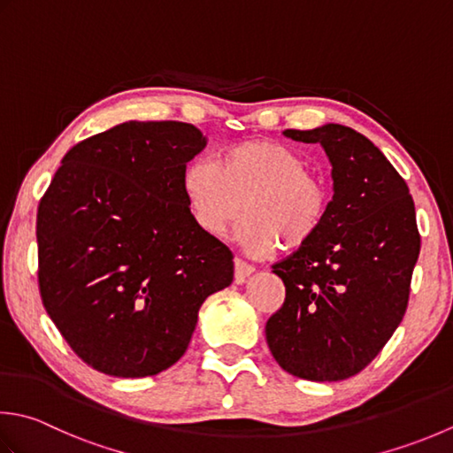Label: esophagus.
I'll return each mask as SVG.
<instances>
[{"mask_svg":"<svg viewBox=\"0 0 453 453\" xmlns=\"http://www.w3.org/2000/svg\"><path fill=\"white\" fill-rule=\"evenodd\" d=\"M234 265H235V273H234L235 282H245V279L250 277V274L255 271L253 265H250V263L243 261V259H239V257H235Z\"/></svg>","mask_w":453,"mask_h":453,"instance_id":"esophagus-1","label":"esophagus"}]
</instances>
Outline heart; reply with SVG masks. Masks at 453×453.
<instances>
[{
    "instance_id": "1",
    "label": "heart",
    "mask_w": 453,
    "mask_h": 453,
    "mask_svg": "<svg viewBox=\"0 0 453 453\" xmlns=\"http://www.w3.org/2000/svg\"><path fill=\"white\" fill-rule=\"evenodd\" d=\"M182 192L208 235L224 234L243 208L235 237L253 255H269L277 245L287 253L303 250L322 229L332 200L300 150L265 139L221 149L214 163H188Z\"/></svg>"
}]
</instances>
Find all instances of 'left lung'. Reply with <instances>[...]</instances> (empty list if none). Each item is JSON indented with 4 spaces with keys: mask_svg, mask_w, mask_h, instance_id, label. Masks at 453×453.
<instances>
[{
    "mask_svg": "<svg viewBox=\"0 0 453 453\" xmlns=\"http://www.w3.org/2000/svg\"><path fill=\"white\" fill-rule=\"evenodd\" d=\"M285 135L324 147L334 198L312 242L273 265L287 296L265 334L290 375L349 379L379 356L409 306L420 253L414 202L403 176L356 129L327 123Z\"/></svg>",
    "mask_w": 453,
    "mask_h": 453,
    "instance_id": "8db88e82",
    "label": "left lung"
}]
</instances>
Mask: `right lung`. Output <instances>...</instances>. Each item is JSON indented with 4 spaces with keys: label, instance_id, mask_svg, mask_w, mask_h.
<instances>
[{
    "label": "right lung",
    "instance_id": "add662e5",
    "mask_svg": "<svg viewBox=\"0 0 453 453\" xmlns=\"http://www.w3.org/2000/svg\"><path fill=\"white\" fill-rule=\"evenodd\" d=\"M203 147L192 123H121L70 149L39 202L42 306L100 373L174 365L203 300L232 285L234 253L198 227L182 192Z\"/></svg>",
    "mask_w": 453,
    "mask_h": 453
}]
</instances>
